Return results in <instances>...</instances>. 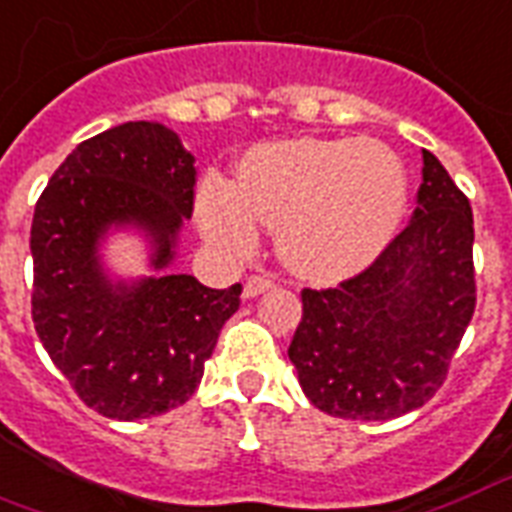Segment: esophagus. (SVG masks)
<instances>
[{
    "instance_id": "1",
    "label": "esophagus",
    "mask_w": 512,
    "mask_h": 512,
    "mask_svg": "<svg viewBox=\"0 0 512 512\" xmlns=\"http://www.w3.org/2000/svg\"><path fill=\"white\" fill-rule=\"evenodd\" d=\"M268 287H273V276L268 273H252L244 284V298H255L260 292H265Z\"/></svg>"
}]
</instances>
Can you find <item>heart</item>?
<instances>
[{"mask_svg": "<svg viewBox=\"0 0 512 512\" xmlns=\"http://www.w3.org/2000/svg\"><path fill=\"white\" fill-rule=\"evenodd\" d=\"M408 201L403 163L370 139L268 144L249 152L239 185L206 179L201 220L233 252L257 241L260 220L279 225L284 263L335 282L360 271L395 236Z\"/></svg>", "mask_w": 512, "mask_h": 512, "instance_id": "b5f03b06", "label": "heart"}]
</instances>
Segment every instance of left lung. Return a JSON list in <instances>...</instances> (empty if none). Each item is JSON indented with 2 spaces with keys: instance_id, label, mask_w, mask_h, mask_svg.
Segmentation results:
<instances>
[{
  "instance_id": "left-lung-1",
  "label": "left lung",
  "mask_w": 512,
  "mask_h": 512,
  "mask_svg": "<svg viewBox=\"0 0 512 512\" xmlns=\"http://www.w3.org/2000/svg\"><path fill=\"white\" fill-rule=\"evenodd\" d=\"M419 206L381 255L335 287L300 292L290 354L300 386L338 419L384 421L438 392L475 311L473 209L432 152Z\"/></svg>"
}]
</instances>
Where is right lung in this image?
<instances>
[{
	"mask_svg": "<svg viewBox=\"0 0 512 512\" xmlns=\"http://www.w3.org/2000/svg\"><path fill=\"white\" fill-rule=\"evenodd\" d=\"M195 158L161 123H123L77 144L39 195L31 222V319L74 395L101 416L150 419L187 403L241 284L204 287L169 273L109 287L96 241L112 222H136L169 265L171 241L193 214Z\"/></svg>",
	"mask_w": 512,
	"mask_h": 512,
	"instance_id": "1",
	"label": "right lung"
}]
</instances>
